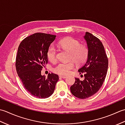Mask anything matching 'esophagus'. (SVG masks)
I'll return each mask as SVG.
<instances>
[{
	"label": "esophagus",
	"instance_id": "obj_1",
	"mask_svg": "<svg viewBox=\"0 0 125 125\" xmlns=\"http://www.w3.org/2000/svg\"><path fill=\"white\" fill-rule=\"evenodd\" d=\"M59 77H60V78H63V79H64V78H65L66 77H67L64 76H60Z\"/></svg>",
	"mask_w": 125,
	"mask_h": 125
}]
</instances>
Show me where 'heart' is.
Returning a JSON list of instances; mask_svg holds the SVG:
<instances>
[{
    "label": "heart",
    "instance_id": "heart-1",
    "mask_svg": "<svg viewBox=\"0 0 125 125\" xmlns=\"http://www.w3.org/2000/svg\"><path fill=\"white\" fill-rule=\"evenodd\" d=\"M61 48L70 52V58L76 64L81 65L85 62L88 55V49L85 45H81L77 40L70 37L63 39L59 41ZM47 57L52 62L57 60V50L53 45L50 46L47 51ZM75 67L73 62H60L54 69V71L61 75H68Z\"/></svg>",
    "mask_w": 125,
    "mask_h": 125
}]
</instances>
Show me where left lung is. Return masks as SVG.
<instances>
[{
  "instance_id": "1",
  "label": "left lung",
  "mask_w": 125,
  "mask_h": 125,
  "mask_svg": "<svg viewBox=\"0 0 125 125\" xmlns=\"http://www.w3.org/2000/svg\"><path fill=\"white\" fill-rule=\"evenodd\" d=\"M88 49L87 60L78 69L84 73V79L75 78V83L70 87L74 96L85 99L97 93L104 81L108 69V58L104 47L100 41L92 34L86 32L84 36Z\"/></svg>"
}]
</instances>
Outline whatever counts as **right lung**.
<instances>
[{
  "mask_svg": "<svg viewBox=\"0 0 125 125\" xmlns=\"http://www.w3.org/2000/svg\"><path fill=\"white\" fill-rule=\"evenodd\" d=\"M56 35L37 33L26 38L18 47L15 67L25 89L33 96L47 98L52 94L58 76L49 73L47 77L41 70L48 63L47 51Z\"/></svg>",
  "mask_w": 125,
  "mask_h": 125,
  "instance_id": "add662e5",
  "label": "right lung"
}]
</instances>
